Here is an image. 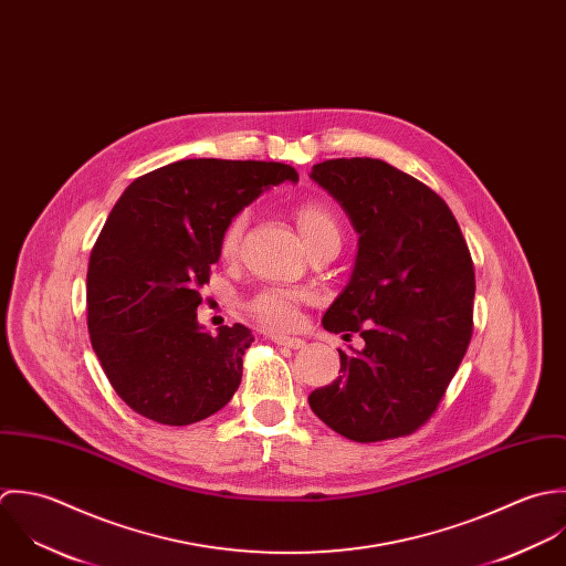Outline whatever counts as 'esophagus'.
<instances>
[{"label":"esophagus","instance_id":"1","mask_svg":"<svg viewBox=\"0 0 566 566\" xmlns=\"http://www.w3.org/2000/svg\"><path fill=\"white\" fill-rule=\"evenodd\" d=\"M269 337H271V340H275L277 345L291 347V349H302L306 345V340L300 339V337H286V335H275V333H271Z\"/></svg>","mask_w":566,"mask_h":566}]
</instances>
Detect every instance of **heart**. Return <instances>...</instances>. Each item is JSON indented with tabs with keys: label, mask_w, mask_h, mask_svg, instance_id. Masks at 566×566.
Returning <instances> with one entry per match:
<instances>
[{
	"label": "heart",
	"mask_w": 566,
	"mask_h": 566,
	"mask_svg": "<svg viewBox=\"0 0 566 566\" xmlns=\"http://www.w3.org/2000/svg\"><path fill=\"white\" fill-rule=\"evenodd\" d=\"M295 219H297V227H300L304 242H311L319 235H337L339 238V223H337L335 214L319 201H311V203L302 206L297 210ZM242 227H244V214H238L226 227L223 238H221V251L226 255H231L235 251ZM302 300H304V293L295 291V289H266L249 302V311L253 317H258L266 326L293 328L300 319Z\"/></svg>",
	"instance_id": "b5f03b06"
}]
</instances>
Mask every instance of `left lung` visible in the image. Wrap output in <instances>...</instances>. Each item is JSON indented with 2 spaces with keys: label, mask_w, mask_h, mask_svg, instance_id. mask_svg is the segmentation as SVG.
<instances>
[{
  "label": "left lung",
  "mask_w": 566,
  "mask_h": 566,
  "mask_svg": "<svg viewBox=\"0 0 566 566\" xmlns=\"http://www.w3.org/2000/svg\"><path fill=\"white\" fill-rule=\"evenodd\" d=\"M311 179L347 214L358 251L324 328L339 378L308 396L315 416L354 442L413 433L440 405L472 337L474 266L449 206L424 184L369 157L315 164Z\"/></svg>",
  "instance_id": "1"
}]
</instances>
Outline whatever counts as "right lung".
<instances>
[{"label": "right lung", "mask_w": 566, "mask_h": 566, "mask_svg": "<svg viewBox=\"0 0 566 566\" xmlns=\"http://www.w3.org/2000/svg\"><path fill=\"white\" fill-rule=\"evenodd\" d=\"M284 181L297 184L286 164L181 159L142 175L117 199L90 258L87 328L135 413L186 427L231 400L253 335L242 324L206 333L199 289L229 221Z\"/></svg>", "instance_id": "right-lung-1"}]
</instances>
